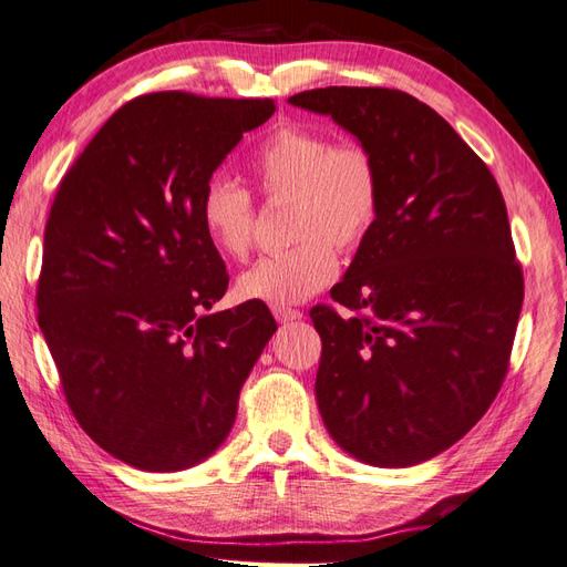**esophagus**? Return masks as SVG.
Segmentation results:
<instances>
[{"label":"esophagus","mask_w":567,"mask_h":567,"mask_svg":"<svg viewBox=\"0 0 567 567\" xmlns=\"http://www.w3.org/2000/svg\"><path fill=\"white\" fill-rule=\"evenodd\" d=\"M272 313H275V318H278L280 323H292V321H301V318H303V313H301V311H297V309H287V307L272 309Z\"/></svg>","instance_id":"1"}]
</instances>
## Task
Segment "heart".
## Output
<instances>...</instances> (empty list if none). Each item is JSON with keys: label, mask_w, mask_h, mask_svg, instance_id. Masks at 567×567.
I'll use <instances>...</instances> for the list:
<instances>
[{"label": "heart", "mask_w": 567, "mask_h": 567, "mask_svg": "<svg viewBox=\"0 0 567 567\" xmlns=\"http://www.w3.org/2000/svg\"><path fill=\"white\" fill-rule=\"evenodd\" d=\"M254 177L270 200L289 198L292 249L258 258L235 285L241 301L289 307L321 292L338 275L340 249H357L381 208V169L369 148L336 143L311 126L287 124L260 145ZM254 200L227 177H213L200 196V225L217 254L241 258L254 237Z\"/></svg>", "instance_id": "heart-1"}]
</instances>
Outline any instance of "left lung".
<instances>
[{"label": "left lung", "instance_id": "obj_1", "mask_svg": "<svg viewBox=\"0 0 567 567\" xmlns=\"http://www.w3.org/2000/svg\"><path fill=\"white\" fill-rule=\"evenodd\" d=\"M371 151L381 208L330 297L316 400L344 453L412 467L457 443L498 395L525 297L501 188L439 112L390 89L303 91Z\"/></svg>", "mask_w": 567, "mask_h": 567}]
</instances>
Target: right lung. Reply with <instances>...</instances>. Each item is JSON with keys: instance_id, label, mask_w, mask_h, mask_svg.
I'll return each instance as SVG.
<instances>
[{"instance_id": "add662e5", "label": "right lung", "mask_w": 567, "mask_h": 567, "mask_svg": "<svg viewBox=\"0 0 567 567\" xmlns=\"http://www.w3.org/2000/svg\"><path fill=\"white\" fill-rule=\"evenodd\" d=\"M272 100L151 93L126 103L52 200L38 323L81 429L143 472H182L225 443L239 390L278 330L227 289L200 196Z\"/></svg>"}]
</instances>
